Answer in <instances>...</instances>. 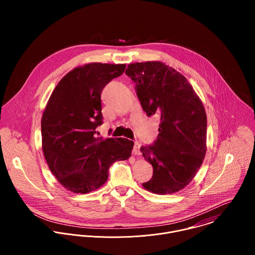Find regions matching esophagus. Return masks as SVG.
Segmentation results:
<instances>
[{"label": "esophagus", "mask_w": 255, "mask_h": 255, "mask_svg": "<svg viewBox=\"0 0 255 255\" xmlns=\"http://www.w3.org/2000/svg\"><path fill=\"white\" fill-rule=\"evenodd\" d=\"M132 153L134 155H140V143L138 142H134V146H133V151Z\"/></svg>", "instance_id": "34e87169"}]
</instances>
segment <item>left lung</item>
I'll return each instance as SVG.
<instances>
[{
    "label": "left lung",
    "instance_id": "8db88e82",
    "mask_svg": "<svg viewBox=\"0 0 255 255\" xmlns=\"http://www.w3.org/2000/svg\"><path fill=\"white\" fill-rule=\"evenodd\" d=\"M126 74L135 82L146 115L160 118L157 140L140 148L153 167L152 179L142 185L156 194L180 191L195 177L206 154L204 106L182 73L162 62L130 64Z\"/></svg>",
    "mask_w": 255,
    "mask_h": 255
}]
</instances>
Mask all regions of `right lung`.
Returning a JSON list of instances; mask_svg holds the SVG:
<instances>
[{
    "instance_id": "right-lung-1",
    "label": "right lung",
    "mask_w": 255,
    "mask_h": 255,
    "mask_svg": "<svg viewBox=\"0 0 255 255\" xmlns=\"http://www.w3.org/2000/svg\"><path fill=\"white\" fill-rule=\"evenodd\" d=\"M125 64L89 63L67 73L53 90L41 119L42 149L52 174L65 188L88 193L108 180L110 166L131 156L134 142L98 137L101 93L125 72Z\"/></svg>"
}]
</instances>
